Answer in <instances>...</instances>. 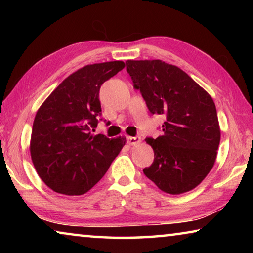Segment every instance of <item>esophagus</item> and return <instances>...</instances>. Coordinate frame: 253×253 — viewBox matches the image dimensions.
<instances>
[{
  "label": "esophagus",
  "instance_id": "34e87169",
  "mask_svg": "<svg viewBox=\"0 0 253 253\" xmlns=\"http://www.w3.org/2000/svg\"><path fill=\"white\" fill-rule=\"evenodd\" d=\"M140 142H142V139H140V137H130L128 136L127 137V143L131 145V146H136V145H138Z\"/></svg>",
  "mask_w": 253,
  "mask_h": 253
}]
</instances>
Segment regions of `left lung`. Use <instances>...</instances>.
Returning a JSON list of instances; mask_svg holds the SVG:
<instances>
[{"label": "left lung", "mask_w": 253, "mask_h": 253, "mask_svg": "<svg viewBox=\"0 0 253 253\" xmlns=\"http://www.w3.org/2000/svg\"><path fill=\"white\" fill-rule=\"evenodd\" d=\"M126 66L149 111L166 116L163 135L145 139L154 162L144 174L165 193L193 190L212 169L220 144L212 97L181 68L162 60H127Z\"/></svg>", "instance_id": "1"}]
</instances>
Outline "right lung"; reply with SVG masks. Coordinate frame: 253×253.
Listing matches in <instances>:
<instances>
[{
  "label": "right lung",
  "mask_w": 253,
  "mask_h": 253,
  "mask_svg": "<svg viewBox=\"0 0 253 253\" xmlns=\"http://www.w3.org/2000/svg\"><path fill=\"white\" fill-rule=\"evenodd\" d=\"M124 68L123 61L80 68L68 76L38 109L30 154L38 175L57 193H87L126 144L125 136L110 139L91 131L101 113V84Z\"/></svg>",
  "instance_id": "obj_1"
}]
</instances>
